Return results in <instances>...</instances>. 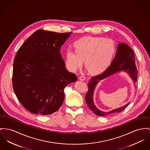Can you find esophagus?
I'll return each mask as SVG.
<instances>
[{
    "instance_id": "1",
    "label": "esophagus",
    "mask_w": 150,
    "mask_h": 150,
    "mask_svg": "<svg viewBox=\"0 0 150 150\" xmlns=\"http://www.w3.org/2000/svg\"><path fill=\"white\" fill-rule=\"evenodd\" d=\"M79 79H80V80H82V81H84V80H85L86 79V78H85V76H80V77H79Z\"/></svg>"
}]
</instances>
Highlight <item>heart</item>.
Wrapping results in <instances>:
<instances>
[{
  "label": "heart",
  "instance_id": "b5f03b06",
  "mask_svg": "<svg viewBox=\"0 0 150 150\" xmlns=\"http://www.w3.org/2000/svg\"><path fill=\"white\" fill-rule=\"evenodd\" d=\"M74 50H68L65 53L68 69L76 71L82 67L83 60L89 70L100 73L109 66L115 52V45L110 39L102 37H84L74 41Z\"/></svg>",
  "mask_w": 150,
  "mask_h": 150
}]
</instances>
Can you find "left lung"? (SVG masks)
I'll return each instance as SVG.
<instances>
[{
    "label": "left lung",
    "mask_w": 150,
    "mask_h": 150,
    "mask_svg": "<svg viewBox=\"0 0 150 150\" xmlns=\"http://www.w3.org/2000/svg\"><path fill=\"white\" fill-rule=\"evenodd\" d=\"M125 70L129 73L130 76L135 82L137 80V70L135 65V59L133 50L129 45L124 42L120 43L118 45L117 52L115 58L112 60L108 68L99 75L93 76L88 82V91L85 96L87 105L90 110L99 116H105L110 113L121 112L125 109L128 104L119 109L111 110L108 112L98 110L94 105L93 100V94L95 87L99 81L103 80L115 73Z\"/></svg>",
    "instance_id": "left-lung-1"
}]
</instances>
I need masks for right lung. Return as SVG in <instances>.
<instances>
[{
	"instance_id": "right-lung-1",
	"label": "right lung",
	"mask_w": 150,
	"mask_h": 150,
	"mask_svg": "<svg viewBox=\"0 0 150 150\" xmlns=\"http://www.w3.org/2000/svg\"><path fill=\"white\" fill-rule=\"evenodd\" d=\"M71 32L35 31L17 51L13 61V89L21 105L30 112L42 115L60 109L64 89L77 80L67 70L60 53Z\"/></svg>"
}]
</instances>
